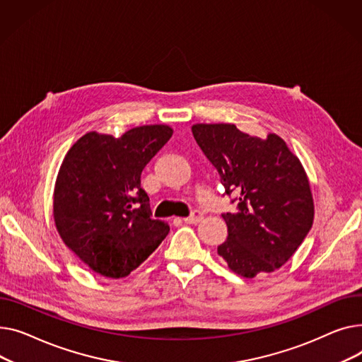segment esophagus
I'll return each instance as SVG.
<instances>
[{
  "instance_id": "obj_1",
  "label": "esophagus",
  "mask_w": 362,
  "mask_h": 362,
  "mask_svg": "<svg viewBox=\"0 0 362 362\" xmlns=\"http://www.w3.org/2000/svg\"><path fill=\"white\" fill-rule=\"evenodd\" d=\"M203 219V214L200 210H194L188 218H184L185 223H199Z\"/></svg>"
}]
</instances>
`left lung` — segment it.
Listing matches in <instances>:
<instances>
[{
    "instance_id": "8db88e82",
    "label": "left lung",
    "mask_w": 362,
    "mask_h": 362,
    "mask_svg": "<svg viewBox=\"0 0 362 362\" xmlns=\"http://www.w3.org/2000/svg\"><path fill=\"white\" fill-rule=\"evenodd\" d=\"M191 132L219 173L225 194L238 193V210L222 215L228 238L218 254L248 279L279 269L303 244L314 219L300 159L273 133L263 140L235 124H194Z\"/></svg>"
}]
</instances>
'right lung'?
Listing matches in <instances>:
<instances>
[{
    "label": "right lung",
    "instance_id": "1",
    "mask_svg": "<svg viewBox=\"0 0 362 362\" xmlns=\"http://www.w3.org/2000/svg\"><path fill=\"white\" fill-rule=\"evenodd\" d=\"M173 133L163 124L136 127L118 139L90 132L61 163L54 189L57 230L105 278L129 276L168 235V223L152 219L140 175Z\"/></svg>",
    "mask_w": 362,
    "mask_h": 362
}]
</instances>
